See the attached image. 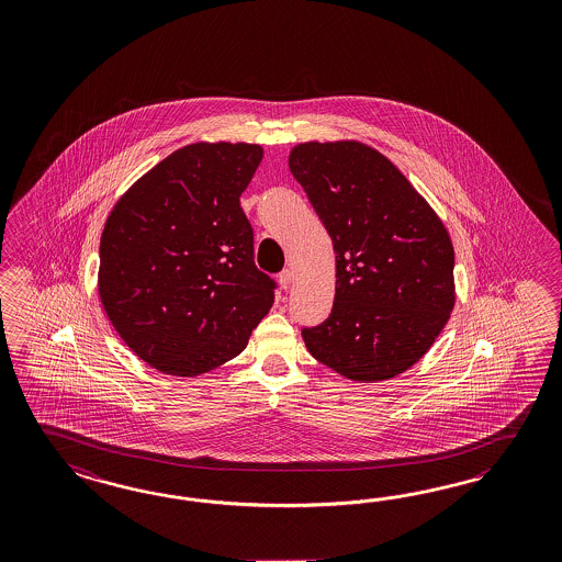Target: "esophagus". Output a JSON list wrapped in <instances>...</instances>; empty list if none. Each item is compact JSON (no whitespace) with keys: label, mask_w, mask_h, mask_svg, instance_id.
I'll return each instance as SVG.
<instances>
[{"label":"esophagus","mask_w":562,"mask_h":562,"mask_svg":"<svg viewBox=\"0 0 562 562\" xmlns=\"http://www.w3.org/2000/svg\"><path fill=\"white\" fill-rule=\"evenodd\" d=\"M279 285L281 289H285L288 291L291 285H293V271H283V273L279 274Z\"/></svg>","instance_id":"obj_1"}]
</instances>
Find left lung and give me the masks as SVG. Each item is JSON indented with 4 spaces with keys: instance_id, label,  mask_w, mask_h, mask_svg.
<instances>
[{
    "instance_id": "left-lung-1",
    "label": "left lung",
    "mask_w": 562,
    "mask_h": 562,
    "mask_svg": "<svg viewBox=\"0 0 562 562\" xmlns=\"http://www.w3.org/2000/svg\"><path fill=\"white\" fill-rule=\"evenodd\" d=\"M289 170L337 255L335 305L302 330L307 351L353 382L401 375L431 349L456 305L448 227L371 145L297 144Z\"/></svg>"
}]
</instances>
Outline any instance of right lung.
<instances>
[{
    "mask_svg": "<svg viewBox=\"0 0 562 562\" xmlns=\"http://www.w3.org/2000/svg\"><path fill=\"white\" fill-rule=\"evenodd\" d=\"M258 144L196 142L133 182L100 238L98 293L128 349L168 375L194 378L246 349L273 307L255 265L240 194Z\"/></svg>",
    "mask_w": 562,
    "mask_h": 562,
    "instance_id": "add662e5",
    "label": "right lung"
}]
</instances>
